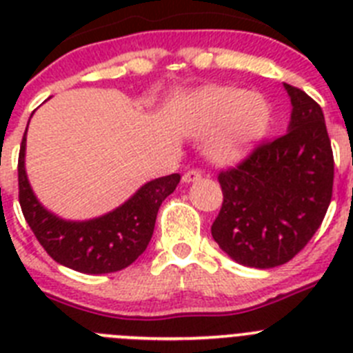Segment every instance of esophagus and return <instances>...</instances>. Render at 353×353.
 Returning a JSON list of instances; mask_svg holds the SVG:
<instances>
[{"label": "esophagus", "instance_id": "34e87169", "mask_svg": "<svg viewBox=\"0 0 353 353\" xmlns=\"http://www.w3.org/2000/svg\"><path fill=\"white\" fill-rule=\"evenodd\" d=\"M182 180H183V182H185V183L198 182V180H201V171L194 170V168H192V170H189V171H185V173H183Z\"/></svg>", "mask_w": 353, "mask_h": 353}]
</instances>
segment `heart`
<instances>
[{
  "mask_svg": "<svg viewBox=\"0 0 353 353\" xmlns=\"http://www.w3.org/2000/svg\"><path fill=\"white\" fill-rule=\"evenodd\" d=\"M189 121L196 134H210L208 152L215 161L232 162L245 157L263 139L270 105L260 93L208 86L191 101Z\"/></svg>",
  "mask_w": 353,
  "mask_h": 353,
  "instance_id": "b5f03b06",
  "label": "heart"
}]
</instances>
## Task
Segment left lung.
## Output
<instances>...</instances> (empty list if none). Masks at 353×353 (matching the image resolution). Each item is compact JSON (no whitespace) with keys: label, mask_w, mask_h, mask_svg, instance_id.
<instances>
[{"label":"left lung","mask_w":353,"mask_h":353,"mask_svg":"<svg viewBox=\"0 0 353 353\" xmlns=\"http://www.w3.org/2000/svg\"><path fill=\"white\" fill-rule=\"evenodd\" d=\"M292 121L285 136L261 141L219 171L223 205L212 236L236 263L272 269L305 248L332 198L334 155L322 108L285 83Z\"/></svg>","instance_id":"obj_1"}]
</instances>
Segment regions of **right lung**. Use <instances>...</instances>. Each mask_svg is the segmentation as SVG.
Masks as SVG:
<instances>
[{"label":"right lung","instance_id":"1","mask_svg":"<svg viewBox=\"0 0 353 353\" xmlns=\"http://www.w3.org/2000/svg\"><path fill=\"white\" fill-rule=\"evenodd\" d=\"M24 132L19 150V203L46 252L58 263L83 274H109L125 269L141 256L154 235L162 201L176 189L180 174L173 173L145 183L117 210L92 221H63L48 212L31 191L24 170Z\"/></svg>","mask_w":353,"mask_h":353}]
</instances>
